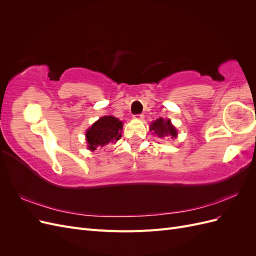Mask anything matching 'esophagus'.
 I'll list each match as a JSON object with an SVG mask.
<instances>
[{
	"instance_id": "esophagus-1",
	"label": "esophagus",
	"mask_w": 256,
	"mask_h": 256,
	"mask_svg": "<svg viewBox=\"0 0 256 256\" xmlns=\"http://www.w3.org/2000/svg\"><path fill=\"white\" fill-rule=\"evenodd\" d=\"M134 118H138V120H143L144 118V115L143 114H138V115H134Z\"/></svg>"
}]
</instances>
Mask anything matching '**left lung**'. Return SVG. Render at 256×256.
<instances>
[{"instance_id": "8db88e82", "label": "left lung", "mask_w": 256, "mask_h": 256, "mask_svg": "<svg viewBox=\"0 0 256 256\" xmlns=\"http://www.w3.org/2000/svg\"><path fill=\"white\" fill-rule=\"evenodd\" d=\"M150 130L152 134H156L158 138H164L166 136L175 138L177 136V130L172 125V122L170 120H164V118H158L150 124Z\"/></svg>"}]
</instances>
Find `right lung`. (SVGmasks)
I'll return each mask as SVG.
<instances>
[{
	"label": "right lung",
	"mask_w": 256,
	"mask_h": 256,
	"mask_svg": "<svg viewBox=\"0 0 256 256\" xmlns=\"http://www.w3.org/2000/svg\"><path fill=\"white\" fill-rule=\"evenodd\" d=\"M122 122L114 116H102L85 134L88 148L92 152L109 143H116L122 138Z\"/></svg>",
	"instance_id": "1"
}]
</instances>
